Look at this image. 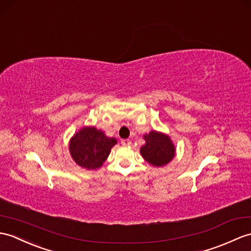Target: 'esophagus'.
Instances as JSON below:
<instances>
[{
  "instance_id": "34e87169",
  "label": "esophagus",
  "mask_w": 251,
  "mask_h": 251,
  "mask_svg": "<svg viewBox=\"0 0 251 251\" xmlns=\"http://www.w3.org/2000/svg\"><path fill=\"white\" fill-rule=\"evenodd\" d=\"M121 143H122V145H124V147H128V145L131 144V141L129 139H123L121 141Z\"/></svg>"
}]
</instances>
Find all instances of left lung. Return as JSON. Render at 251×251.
Segmentation results:
<instances>
[{"instance_id":"left-lung-1","label":"left lung","mask_w":251,"mask_h":251,"mask_svg":"<svg viewBox=\"0 0 251 251\" xmlns=\"http://www.w3.org/2000/svg\"><path fill=\"white\" fill-rule=\"evenodd\" d=\"M144 139L147 142L140 152L149 164L161 167L172 160L176 150L168 136L157 131H151L149 135L144 136Z\"/></svg>"}]
</instances>
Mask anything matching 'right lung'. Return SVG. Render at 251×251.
<instances>
[{
	"label": "right lung",
	"instance_id": "1",
	"mask_svg": "<svg viewBox=\"0 0 251 251\" xmlns=\"http://www.w3.org/2000/svg\"><path fill=\"white\" fill-rule=\"evenodd\" d=\"M115 143L114 138L106 137L95 127H84L72 138L69 151L73 159L79 166L95 170L108 158Z\"/></svg>",
	"mask_w": 251,
	"mask_h": 251
}]
</instances>
